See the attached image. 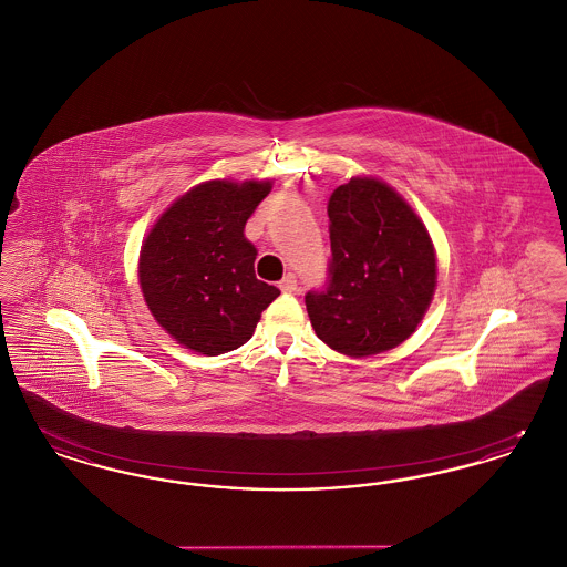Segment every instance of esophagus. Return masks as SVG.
I'll list each match as a JSON object with an SVG mask.
<instances>
[{
  "instance_id": "1",
  "label": "esophagus",
  "mask_w": 567,
  "mask_h": 567,
  "mask_svg": "<svg viewBox=\"0 0 567 567\" xmlns=\"http://www.w3.org/2000/svg\"><path fill=\"white\" fill-rule=\"evenodd\" d=\"M280 291L282 293H296L297 291V278L296 274H287L282 280H280Z\"/></svg>"
}]
</instances>
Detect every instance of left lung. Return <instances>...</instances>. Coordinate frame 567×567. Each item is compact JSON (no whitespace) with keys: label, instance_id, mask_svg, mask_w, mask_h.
I'll return each instance as SVG.
<instances>
[{"label":"left lung","instance_id":"left-lung-1","mask_svg":"<svg viewBox=\"0 0 567 567\" xmlns=\"http://www.w3.org/2000/svg\"><path fill=\"white\" fill-rule=\"evenodd\" d=\"M329 282L306 293L315 333L333 351L370 357L408 340L435 291V250L404 197L372 176L331 193Z\"/></svg>","mask_w":567,"mask_h":567}]
</instances>
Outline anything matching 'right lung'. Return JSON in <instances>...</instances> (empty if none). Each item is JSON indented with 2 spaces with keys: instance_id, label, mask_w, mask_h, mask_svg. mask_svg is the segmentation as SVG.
Segmentation results:
<instances>
[{
  "instance_id": "right-lung-1",
  "label": "right lung",
  "mask_w": 567,
  "mask_h": 567,
  "mask_svg": "<svg viewBox=\"0 0 567 567\" xmlns=\"http://www.w3.org/2000/svg\"><path fill=\"white\" fill-rule=\"evenodd\" d=\"M271 181H208L163 213L140 250L137 278L155 321L208 357L246 344L280 291L255 276L244 225Z\"/></svg>"
}]
</instances>
